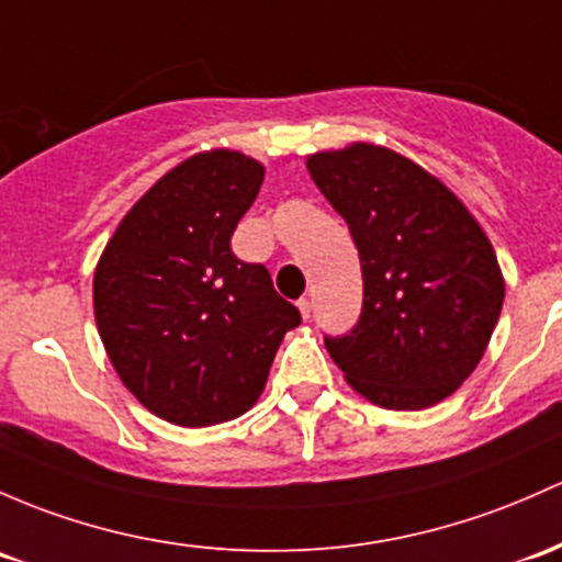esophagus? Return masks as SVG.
I'll use <instances>...</instances> for the list:
<instances>
[{
	"label": "esophagus",
	"instance_id": "esophagus-1",
	"mask_svg": "<svg viewBox=\"0 0 562 562\" xmlns=\"http://www.w3.org/2000/svg\"><path fill=\"white\" fill-rule=\"evenodd\" d=\"M296 306H299L301 317H304V321H310V317H312V301L310 299H301Z\"/></svg>",
	"mask_w": 562,
	"mask_h": 562
}]
</instances>
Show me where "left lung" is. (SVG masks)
I'll return each mask as SVG.
<instances>
[{"label": "left lung", "instance_id": "8db88e82", "mask_svg": "<svg viewBox=\"0 0 562 562\" xmlns=\"http://www.w3.org/2000/svg\"><path fill=\"white\" fill-rule=\"evenodd\" d=\"M350 226L363 271L358 326L326 339L356 393L382 409L439 404L480 366L506 282L469 206L412 158L374 142L306 156Z\"/></svg>", "mask_w": 562, "mask_h": 562}]
</instances>
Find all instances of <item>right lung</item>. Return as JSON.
<instances>
[{
  "instance_id": "1",
  "label": "right lung",
  "mask_w": 562,
  "mask_h": 562,
  "mask_svg": "<svg viewBox=\"0 0 562 562\" xmlns=\"http://www.w3.org/2000/svg\"><path fill=\"white\" fill-rule=\"evenodd\" d=\"M263 164L228 147L169 169L123 215L93 271V317L128 393L161 420L206 428L261 398L282 336L301 323L232 234Z\"/></svg>"
}]
</instances>
